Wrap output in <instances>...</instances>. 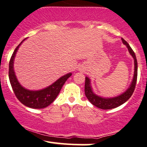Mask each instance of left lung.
<instances>
[{"label": "left lung", "mask_w": 147, "mask_h": 147, "mask_svg": "<svg viewBox=\"0 0 147 147\" xmlns=\"http://www.w3.org/2000/svg\"><path fill=\"white\" fill-rule=\"evenodd\" d=\"M122 43L126 45L128 50H129V53L131 54V56L133 57L134 59V75H133V80L131 82V85L129 88L126 90L124 93L121 94L120 95H118L117 97H112V98H105V97H100V96L97 95L92 91V86L90 85V79L88 77H86L85 81V95L86 96L87 99H88L89 102L91 104H93L96 107L99 108L101 109H104V110H109V109H115V108L118 107L122 104L125 103L126 101L129 99L131 95H133L134 92L135 88H136V82H137L138 77V62L137 59H136V55L132 50V48L130 47L129 43L126 42L124 38H122Z\"/></svg>", "instance_id": "left-lung-1"}]
</instances>
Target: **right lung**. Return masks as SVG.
Here are the masks:
<instances>
[{
	"mask_svg": "<svg viewBox=\"0 0 147 147\" xmlns=\"http://www.w3.org/2000/svg\"><path fill=\"white\" fill-rule=\"evenodd\" d=\"M23 39L16 47L11 55L9 63V79L13 90L18 100L22 104L32 109H43L52 104L57 98L61 89L72 73H68L57 79L52 85L39 90H30L25 88L18 82L14 70V61L18 48L25 41Z\"/></svg>",
	"mask_w": 147,
	"mask_h": 147,
	"instance_id": "obj_1",
	"label": "right lung"
}]
</instances>
